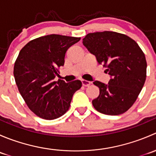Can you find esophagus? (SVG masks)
I'll return each instance as SVG.
<instances>
[{
  "mask_svg": "<svg viewBox=\"0 0 156 156\" xmlns=\"http://www.w3.org/2000/svg\"><path fill=\"white\" fill-rule=\"evenodd\" d=\"M81 83H82V85L84 86V87H88L91 84L90 81H86V80H81Z\"/></svg>",
  "mask_w": 156,
  "mask_h": 156,
  "instance_id": "34e87169",
  "label": "esophagus"
}]
</instances>
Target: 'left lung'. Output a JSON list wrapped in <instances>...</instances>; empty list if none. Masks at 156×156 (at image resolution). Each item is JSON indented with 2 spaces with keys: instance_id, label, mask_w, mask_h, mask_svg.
Here are the masks:
<instances>
[{
  "instance_id": "8db88e82",
  "label": "left lung",
  "mask_w": 156,
  "mask_h": 156,
  "mask_svg": "<svg viewBox=\"0 0 156 156\" xmlns=\"http://www.w3.org/2000/svg\"><path fill=\"white\" fill-rule=\"evenodd\" d=\"M83 44L106 68L108 84L96 81L100 95L92 101L98 112L118 115L129 109L137 99L146 78L145 54L134 40L115 31L89 33Z\"/></svg>"
}]
</instances>
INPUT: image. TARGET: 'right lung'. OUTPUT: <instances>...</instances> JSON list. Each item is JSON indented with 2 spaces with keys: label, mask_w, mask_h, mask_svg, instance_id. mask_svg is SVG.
<instances>
[{
  "label": "right lung",
  "mask_w": 156,
  "mask_h": 156,
  "mask_svg": "<svg viewBox=\"0 0 156 156\" xmlns=\"http://www.w3.org/2000/svg\"><path fill=\"white\" fill-rule=\"evenodd\" d=\"M80 39L53 34L30 41L20 50L14 64L16 84L28 107L38 117L53 120L65 114L73 94L82 86L79 80L54 81L67 50Z\"/></svg>",
  "instance_id": "right-lung-1"
}]
</instances>
